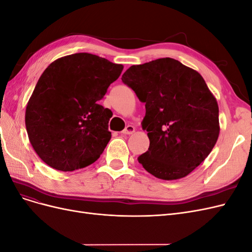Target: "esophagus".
I'll return each instance as SVG.
<instances>
[{"mask_svg":"<svg viewBox=\"0 0 252 252\" xmlns=\"http://www.w3.org/2000/svg\"><path fill=\"white\" fill-rule=\"evenodd\" d=\"M135 131V128L132 126V125H128L123 131H122V133L123 134H132L133 132Z\"/></svg>","mask_w":252,"mask_h":252,"instance_id":"1","label":"esophagus"}]
</instances>
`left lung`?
I'll use <instances>...</instances> for the list:
<instances>
[{
  "instance_id": "left-lung-1",
  "label": "left lung",
  "mask_w": 252,
  "mask_h": 252,
  "mask_svg": "<svg viewBox=\"0 0 252 252\" xmlns=\"http://www.w3.org/2000/svg\"><path fill=\"white\" fill-rule=\"evenodd\" d=\"M122 81L145 103L149 148L138 158L156 178H185L208 157L220 134L219 105L202 75L171 58L133 65Z\"/></svg>"
}]
</instances>
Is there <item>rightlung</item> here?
I'll return each mask as SVG.
<instances>
[{
	"instance_id": "add662e5",
	"label": "right lung",
	"mask_w": 252,
	"mask_h": 252,
	"mask_svg": "<svg viewBox=\"0 0 252 252\" xmlns=\"http://www.w3.org/2000/svg\"><path fill=\"white\" fill-rule=\"evenodd\" d=\"M123 68L81 52L53 61L44 70L27 103L25 125L45 164L73 171L100 158L111 139V111L98 101Z\"/></svg>"
}]
</instances>
